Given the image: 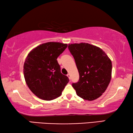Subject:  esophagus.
Listing matches in <instances>:
<instances>
[{"label": "esophagus", "mask_w": 133, "mask_h": 133, "mask_svg": "<svg viewBox=\"0 0 133 133\" xmlns=\"http://www.w3.org/2000/svg\"><path fill=\"white\" fill-rule=\"evenodd\" d=\"M67 77H69V79H70H70H71V76H70V74H68V75H67Z\"/></svg>", "instance_id": "esophagus-1"}]
</instances>
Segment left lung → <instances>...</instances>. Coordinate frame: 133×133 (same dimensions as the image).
Here are the masks:
<instances>
[{
    "label": "left lung",
    "instance_id": "left-lung-1",
    "mask_svg": "<svg viewBox=\"0 0 133 133\" xmlns=\"http://www.w3.org/2000/svg\"><path fill=\"white\" fill-rule=\"evenodd\" d=\"M68 48L79 73L78 82L72 84L77 96L88 101L100 97L111 78L110 58L102 49L87 43L69 44Z\"/></svg>",
    "mask_w": 133,
    "mask_h": 133
}]
</instances>
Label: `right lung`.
<instances>
[{
	"label": "right lung",
	"instance_id": "add662e5",
	"mask_svg": "<svg viewBox=\"0 0 133 133\" xmlns=\"http://www.w3.org/2000/svg\"><path fill=\"white\" fill-rule=\"evenodd\" d=\"M67 44L48 42L32 49L26 58L23 73L26 83L37 97L50 101L61 96L69 82L60 72L57 58L67 48Z\"/></svg>",
	"mask_w": 133,
	"mask_h": 133
}]
</instances>
